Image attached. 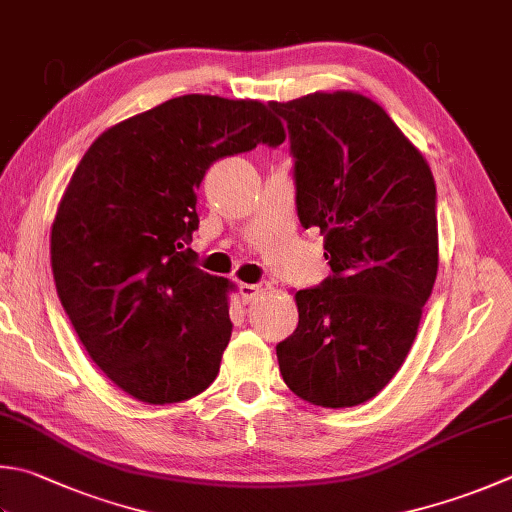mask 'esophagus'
Returning a JSON list of instances; mask_svg holds the SVG:
<instances>
[{"instance_id": "34e87169", "label": "esophagus", "mask_w": 512, "mask_h": 512, "mask_svg": "<svg viewBox=\"0 0 512 512\" xmlns=\"http://www.w3.org/2000/svg\"><path fill=\"white\" fill-rule=\"evenodd\" d=\"M269 289H272L269 281H258V283H243L238 287V292H240V298H243V303H252L260 294H267Z\"/></svg>"}]
</instances>
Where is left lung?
Listing matches in <instances>:
<instances>
[{
    "label": "left lung",
    "mask_w": 512,
    "mask_h": 512,
    "mask_svg": "<svg viewBox=\"0 0 512 512\" xmlns=\"http://www.w3.org/2000/svg\"><path fill=\"white\" fill-rule=\"evenodd\" d=\"M289 133L296 214L321 229L332 274L296 292L276 345L287 388L323 408L379 394L412 347L437 278V187L379 104L350 91L269 102Z\"/></svg>",
    "instance_id": "1"
}]
</instances>
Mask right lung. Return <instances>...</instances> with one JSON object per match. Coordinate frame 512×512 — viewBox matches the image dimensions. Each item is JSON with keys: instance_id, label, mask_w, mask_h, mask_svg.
<instances>
[{"instance_id": "obj_1", "label": "right lung", "mask_w": 512, "mask_h": 512, "mask_svg": "<svg viewBox=\"0 0 512 512\" xmlns=\"http://www.w3.org/2000/svg\"><path fill=\"white\" fill-rule=\"evenodd\" d=\"M254 100L180 95L115 124L77 165L51 231L53 278L91 359L133 399L196 397L231 336L227 278L196 265V189L216 160L278 147Z\"/></svg>"}]
</instances>
